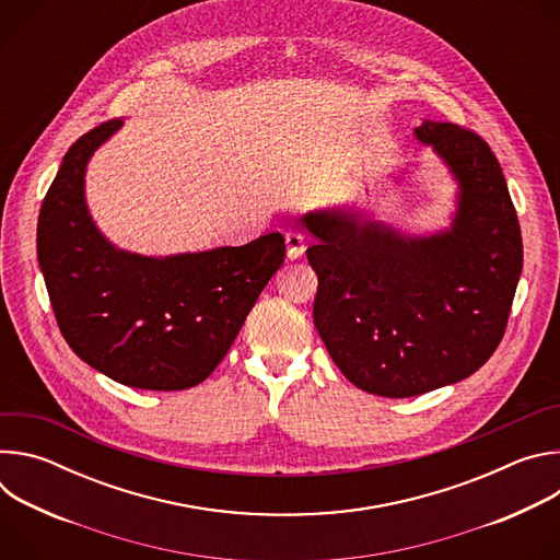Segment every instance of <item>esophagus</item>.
Instances as JSON below:
<instances>
[{
  "mask_svg": "<svg viewBox=\"0 0 560 560\" xmlns=\"http://www.w3.org/2000/svg\"><path fill=\"white\" fill-rule=\"evenodd\" d=\"M285 250H288V259H299L305 253V236L301 232H288Z\"/></svg>",
  "mask_w": 560,
  "mask_h": 560,
  "instance_id": "34e87169",
  "label": "esophagus"
}]
</instances>
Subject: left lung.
I'll use <instances>...</instances> for the list:
<instances>
[{"label":"left lung","instance_id":"1","mask_svg":"<svg viewBox=\"0 0 560 560\" xmlns=\"http://www.w3.org/2000/svg\"><path fill=\"white\" fill-rule=\"evenodd\" d=\"M456 182L450 228L408 236L348 206L305 212L316 238L314 326L363 392L417 396L458 383L499 348L523 270V238L503 171L471 130L423 119Z\"/></svg>","mask_w":560,"mask_h":560}]
</instances>
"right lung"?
<instances>
[{"label":"right lung","mask_w":560,"mask_h":560,"mask_svg":"<svg viewBox=\"0 0 560 560\" xmlns=\"http://www.w3.org/2000/svg\"><path fill=\"white\" fill-rule=\"evenodd\" d=\"M124 119L63 154L37 221V259L72 352L139 389H186L221 363L285 259L281 232L246 246L143 257L113 246L86 203V166Z\"/></svg>","instance_id":"obj_1"}]
</instances>
